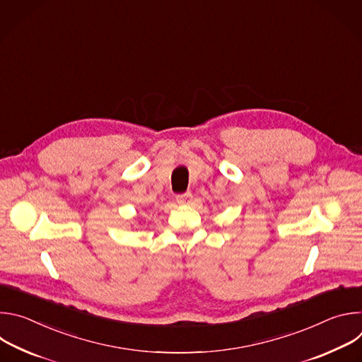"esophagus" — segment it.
Wrapping results in <instances>:
<instances>
[{
    "label": "esophagus",
    "instance_id": "34e87169",
    "mask_svg": "<svg viewBox=\"0 0 362 362\" xmlns=\"http://www.w3.org/2000/svg\"><path fill=\"white\" fill-rule=\"evenodd\" d=\"M176 202L179 204H189L192 202V193H185V194L176 196Z\"/></svg>",
    "mask_w": 362,
    "mask_h": 362
}]
</instances>
